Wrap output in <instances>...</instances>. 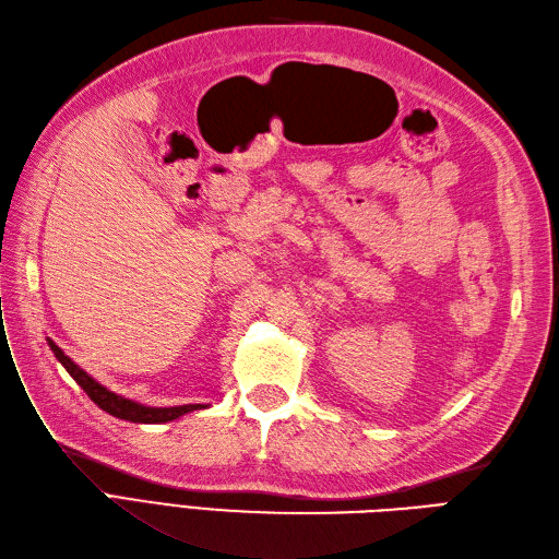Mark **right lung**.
<instances>
[{"label":"right lung","instance_id":"add662e5","mask_svg":"<svg viewBox=\"0 0 559 559\" xmlns=\"http://www.w3.org/2000/svg\"><path fill=\"white\" fill-rule=\"evenodd\" d=\"M50 350L56 353L58 362L67 369V373L74 378V381L85 390V394L90 400H93L102 411L111 413L114 418L120 420H130V423H141V425H159V423H169L186 416L190 411H200L206 408V404H183V406H146V404H139L134 400L122 397V394L111 392L109 388H104L102 383H97L93 376L87 371H83L74 359L69 355H64V350L56 344L52 338H46Z\"/></svg>","mask_w":559,"mask_h":559}]
</instances>
